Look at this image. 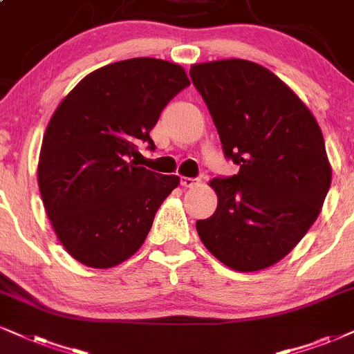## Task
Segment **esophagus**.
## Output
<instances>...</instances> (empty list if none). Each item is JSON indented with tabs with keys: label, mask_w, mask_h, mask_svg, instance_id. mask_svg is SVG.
Here are the masks:
<instances>
[{
	"label": "esophagus",
	"mask_w": 354,
	"mask_h": 354,
	"mask_svg": "<svg viewBox=\"0 0 354 354\" xmlns=\"http://www.w3.org/2000/svg\"><path fill=\"white\" fill-rule=\"evenodd\" d=\"M198 183H199L198 178H181L183 187H194Z\"/></svg>",
	"instance_id": "1"
}]
</instances>
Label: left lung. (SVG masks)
<instances>
[{"label":"left lung","mask_w":354,"mask_h":354,"mask_svg":"<svg viewBox=\"0 0 354 354\" xmlns=\"http://www.w3.org/2000/svg\"><path fill=\"white\" fill-rule=\"evenodd\" d=\"M227 160L239 173L214 178L217 209L196 222L205 248L236 271L283 259L319 217L332 183L314 115L265 66L240 58L192 65Z\"/></svg>","instance_id":"8db88e82"}]
</instances>
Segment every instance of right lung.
Segmentation results:
<instances>
[{"label": "right lung", "mask_w": 354, "mask_h": 354, "mask_svg": "<svg viewBox=\"0 0 354 354\" xmlns=\"http://www.w3.org/2000/svg\"><path fill=\"white\" fill-rule=\"evenodd\" d=\"M189 84L180 65L138 57L84 77L53 113L37 181L58 240L77 261L113 268L142 247L155 214L180 185L174 174L137 167V145Z\"/></svg>", "instance_id": "right-lung-1"}]
</instances>
